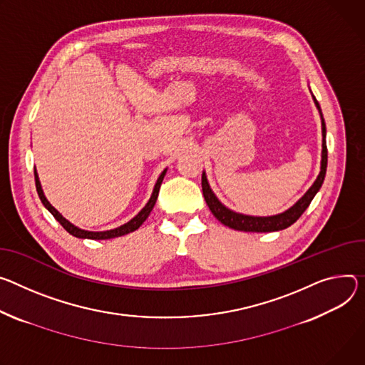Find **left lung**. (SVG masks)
<instances>
[{"label":"left lung","mask_w":365,"mask_h":365,"mask_svg":"<svg viewBox=\"0 0 365 365\" xmlns=\"http://www.w3.org/2000/svg\"><path fill=\"white\" fill-rule=\"evenodd\" d=\"M313 101H314V105H316V108L320 113V119H322V160H320V172H319V176L316 178L314 183L309 187V190L300 197V200H298L292 207L285 210L284 212L275 214V215H268V217H255V215L240 214V212L231 211L230 208H227L215 196V193L212 192V189L208 183L205 172H202L204 197H205L207 205L210 207L211 212L214 214V217L218 221H221L224 225H227L230 228L239 230V231H250V233H271V231H279V230L289 227L307 210V207L313 201V197L316 196V193L319 192V189L323 185V180L326 176V168H327L326 125H324V119L322 115V109H320L314 96H313Z\"/></svg>","instance_id":"8db88e82"}]
</instances>
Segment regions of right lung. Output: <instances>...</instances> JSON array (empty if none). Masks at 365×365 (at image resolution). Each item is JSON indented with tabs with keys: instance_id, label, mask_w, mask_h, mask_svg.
<instances>
[{
	"instance_id": "obj_1",
	"label": "right lung",
	"mask_w": 365,
	"mask_h": 365,
	"mask_svg": "<svg viewBox=\"0 0 365 365\" xmlns=\"http://www.w3.org/2000/svg\"><path fill=\"white\" fill-rule=\"evenodd\" d=\"M165 172H168V169H164L161 172V175L158 176L155 185H154V189H153V193L150 196L148 202L145 204V207L134 217L132 220H129L128 222H125L123 225L120 227H116V228H112V230H106V231H88V230H83V228H78L77 225H74L73 222H70L67 218H63L52 205L51 202L46 200V196L43 193V189H42V185H41V180H39V175L35 169V180H36V190H38V195L41 197L42 204L45 205V208L55 217V220L68 231V233L74 237H78V239H90V240H108V239H115V237H120V236H125L128 233H132V231L138 230L143 222L148 218L150 212L153 211L154 205H155V201H157V196H158V190H160V186H161V182L165 176Z\"/></svg>"
}]
</instances>
